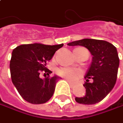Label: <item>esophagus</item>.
<instances>
[{
	"instance_id": "esophagus-1",
	"label": "esophagus",
	"mask_w": 123,
	"mask_h": 123,
	"mask_svg": "<svg viewBox=\"0 0 123 123\" xmlns=\"http://www.w3.org/2000/svg\"><path fill=\"white\" fill-rule=\"evenodd\" d=\"M67 80V82H68V84H69L70 86H71V87H73V83L72 82H71L70 80Z\"/></svg>"
}]
</instances>
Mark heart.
<instances>
[{"label": "heart", "mask_w": 123, "mask_h": 123, "mask_svg": "<svg viewBox=\"0 0 123 123\" xmlns=\"http://www.w3.org/2000/svg\"><path fill=\"white\" fill-rule=\"evenodd\" d=\"M57 73L59 75L71 81L76 80L82 75V72L80 70L72 68H61L57 71Z\"/></svg>", "instance_id": "obj_1"}]
</instances>
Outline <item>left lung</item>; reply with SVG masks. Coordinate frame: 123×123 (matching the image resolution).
Instances as JSON below:
<instances>
[{
  "mask_svg": "<svg viewBox=\"0 0 123 123\" xmlns=\"http://www.w3.org/2000/svg\"><path fill=\"white\" fill-rule=\"evenodd\" d=\"M68 46L85 47L93 55L92 62L83 84L86 94L76 97L75 101L84 105H94L102 100L113 89L116 82L119 57L116 48L106 41L84 39L73 41Z\"/></svg>",
  "mask_w": 123,
  "mask_h": 123,
  "instance_id": "1",
  "label": "left lung"
}]
</instances>
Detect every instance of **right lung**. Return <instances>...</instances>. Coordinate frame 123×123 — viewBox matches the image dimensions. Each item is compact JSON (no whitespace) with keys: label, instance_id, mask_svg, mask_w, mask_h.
I'll use <instances>...</instances> for the list:
<instances>
[{"label":"right lung","instance_id":"add662e5","mask_svg":"<svg viewBox=\"0 0 123 123\" xmlns=\"http://www.w3.org/2000/svg\"><path fill=\"white\" fill-rule=\"evenodd\" d=\"M63 45L36 43L23 44L13 50L9 64L12 81L25 100L39 105L52 98L56 84L61 77L55 75L50 78L42 79L39 75L43 71L52 73L46 68L47 63Z\"/></svg>","mask_w":123,"mask_h":123}]
</instances>
